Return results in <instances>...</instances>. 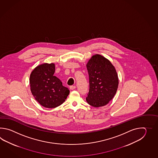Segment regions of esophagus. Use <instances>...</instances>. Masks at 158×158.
<instances>
[{"instance_id":"34e87169","label":"esophagus","mask_w":158,"mask_h":158,"mask_svg":"<svg viewBox=\"0 0 158 158\" xmlns=\"http://www.w3.org/2000/svg\"><path fill=\"white\" fill-rule=\"evenodd\" d=\"M69 88H70V89H71V90H74V89H76V86H73V85H72V86H71L69 87Z\"/></svg>"}]
</instances>
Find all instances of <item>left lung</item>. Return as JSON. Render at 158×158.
Listing matches in <instances>:
<instances>
[{
	"instance_id": "left-lung-1",
	"label": "left lung",
	"mask_w": 158,
	"mask_h": 158,
	"mask_svg": "<svg viewBox=\"0 0 158 158\" xmlns=\"http://www.w3.org/2000/svg\"><path fill=\"white\" fill-rule=\"evenodd\" d=\"M89 76L87 103L94 107L107 104L118 90V73L110 61L99 54L94 55L86 64Z\"/></svg>"
}]
</instances>
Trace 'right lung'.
Wrapping results in <instances>:
<instances>
[{"label":"right lung","instance_id":"right-lung-1","mask_svg":"<svg viewBox=\"0 0 158 158\" xmlns=\"http://www.w3.org/2000/svg\"><path fill=\"white\" fill-rule=\"evenodd\" d=\"M54 63L38 65L30 76V90L35 100L44 107H57L64 103L69 94L58 78L54 76Z\"/></svg>","mask_w":158,"mask_h":158}]
</instances>
